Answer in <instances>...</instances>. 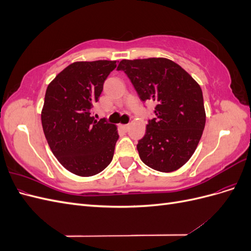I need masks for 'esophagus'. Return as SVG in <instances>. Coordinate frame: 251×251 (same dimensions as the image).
Listing matches in <instances>:
<instances>
[{"label":"esophagus","instance_id":"esophagus-1","mask_svg":"<svg viewBox=\"0 0 251 251\" xmlns=\"http://www.w3.org/2000/svg\"><path fill=\"white\" fill-rule=\"evenodd\" d=\"M121 127H123L125 131H127L128 127H130V125H124V126H121Z\"/></svg>","mask_w":251,"mask_h":251}]
</instances>
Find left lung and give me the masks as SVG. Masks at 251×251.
Instances as JSON below:
<instances>
[{
  "label": "left lung",
  "mask_w": 251,
  "mask_h": 251,
  "mask_svg": "<svg viewBox=\"0 0 251 251\" xmlns=\"http://www.w3.org/2000/svg\"><path fill=\"white\" fill-rule=\"evenodd\" d=\"M124 71L140 100L156 102L137 150L144 164L170 173L180 169L196 151L205 126L200 86L184 69L168 58L123 59Z\"/></svg>",
  "instance_id": "obj_1"
}]
</instances>
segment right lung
<instances>
[{
	"instance_id": "1",
	"label": "right lung",
	"mask_w": 251,
	"mask_h": 251,
	"mask_svg": "<svg viewBox=\"0 0 251 251\" xmlns=\"http://www.w3.org/2000/svg\"><path fill=\"white\" fill-rule=\"evenodd\" d=\"M116 66V60L73 63L47 88L42 111L45 137L59 163L77 176H94L113 159L117 128L104 118L96 120L92 112Z\"/></svg>"
}]
</instances>
